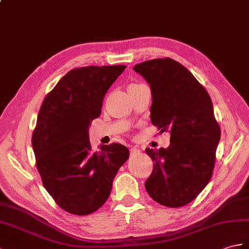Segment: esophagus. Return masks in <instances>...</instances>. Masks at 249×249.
I'll return each mask as SVG.
<instances>
[{
    "instance_id": "34e87169",
    "label": "esophagus",
    "mask_w": 249,
    "mask_h": 249,
    "mask_svg": "<svg viewBox=\"0 0 249 249\" xmlns=\"http://www.w3.org/2000/svg\"><path fill=\"white\" fill-rule=\"evenodd\" d=\"M130 153H131V154L140 153V149H139L137 146H134V147H131V149H130Z\"/></svg>"
}]
</instances>
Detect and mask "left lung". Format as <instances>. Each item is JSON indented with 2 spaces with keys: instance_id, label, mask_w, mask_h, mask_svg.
I'll list each match as a JSON object with an SVG mask.
<instances>
[{
  "instance_id": "left-lung-1",
  "label": "left lung",
  "mask_w": 249,
  "mask_h": 249,
  "mask_svg": "<svg viewBox=\"0 0 249 249\" xmlns=\"http://www.w3.org/2000/svg\"><path fill=\"white\" fill-rule=\"evenodd\" d=\"M134 70L151 87L153 125L171 134L169 147L145 149L154 161L145 189L160 205L182 207L205 189L214 167L221 128L211 98L187 68L171 58L144 61Z\"/></svg>"
}]
</instances>
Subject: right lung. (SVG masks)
<instances>
[{"instance_id":"obj_1","label":"right lung","mask_w":249,"mask_h":249,"mask_svg":"<svg viewBox=\"0 0 249 249\" xmlns=\"http://www.w3.org/2000/svg\"><path fill=\"white\" fill-rule=\"evenodd\" d=\"M126 66H89L69 71L44 97L32 145L44 188L63 210L87 215L108 199L113 179L129 157L119 143L92 151L88 128Z\"/></svg>"}]
</instances>
